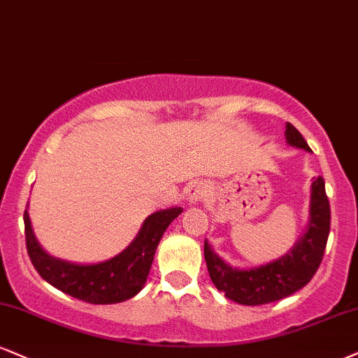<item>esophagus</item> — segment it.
<instances>
[{"label":"esophagus","instance_id":"esophagus-1","mask_svg":"<svg viewBox=\"0 0 358 358\" xmlns=\"http://www.w3.org/2000/svg\"><path fill=\"white\" fill-rule=\"evenodd\" d=\"M186 196L189 204H199L207 197V186L204 182H194L189 186Z\"/></svg>","mask_w":358,"mask_h":358}]
</instances>
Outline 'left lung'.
<instances>
[{
	"mask_svg": "<svg viewBox=\"0 0 358 358\" xmlns=\"http://www.w3.org/2000/svg\"><path fill=\"white\" fill-rule=\"evenodd\" d=\"M285 139L294 148H310L295 127L287 122ZM330 232V204L324 179H314L310 186L308 222L303 236L282 257L259 267L237 268L229 266L204 242V257L210 280L227 299L242 306H262L289 297L310 282L324 257Z\"/></svg>",
	"mask_w": 358,
	"mask_h": 358,
	"instance_id": "1",
	"label": "left lung"
}]
</instances>
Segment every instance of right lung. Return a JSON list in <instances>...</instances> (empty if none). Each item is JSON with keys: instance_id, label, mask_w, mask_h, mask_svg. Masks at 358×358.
<instances>
[{"instance_id": "obj_1", "label": "right lung", "mask_w": 358, "mask_h": 358, "mask_svg": "<svg viewBox=\"0 0 358 358\" xmlns=\"http://www.w3.org/2000/svg\"><path fill=\"white\" fill-rule=\"evenodd\" d=\"M180 213L182 207L157 210L144 220L138 236L122 252L98 264H74L52 257L39 245L26 207V249L39 275L61 292L87 303H119L141 292L151 271L159 241Z\"/></svg>"}]
</instances>
